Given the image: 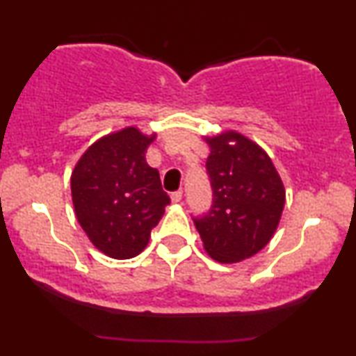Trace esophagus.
Instances as JSON below:
<instances>
[{
    "instance_id": "esophagus-1",
    "label": "esophagus",
    "mask_w": 356,
    "mask_h": 356,
    "mask_svg": "<svg viewBox=\"0 0 356 356\" xmlns=\"http://www.w3.org/2000/svg\"><path fill=\"white\" fill-rule=\"evenodd\" d=\"M182 191H175L170 194V199H172V202H181L182 201Z\"/></svg>"
}]
</instances>
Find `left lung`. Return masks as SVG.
<instances>
[{"label":"left lung","mask_w":356,"mask_h":356,"mask_svg":"<svg viewBox=\"0 0 356 356\" xmlns=\"http://www.w3.org/2000/svg\"><path fill=\"white\" fill-rule=\"evenodd\" d=\"M212 189L207 214L194 218L204 249L219 263H239L271 241L284 207V186L271 159L238 132L206 138Z\"/></svg>","instance_id":"obj_1"}]
</instances>
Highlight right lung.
Masks as SVG:
<instances>
[{"label": "right lung", "mask_w": 356, "mask_h": 356, "mask_svg": "<svg viewBox=\"0 0 356 356\" xmlns=\"http://www.w3.org/2000/svg\"><path fill=\"white\" fill-rule=\"evenodd\" d=\"M155 138L136 127L102 137L72 174V199L81 229L99 251L130 259L144 251L169 195L145 152Z\"/></svg>", "instance_id": "obj_1"}]
</instances>
